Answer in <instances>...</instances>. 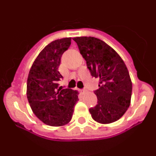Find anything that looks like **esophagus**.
I'll return each mask as SVG.
<instances>
[{
    "instance_id": "obj_1",
    "label": "esophagus",
    "mask_w": 156,
    "mask_h": 156,
    "mask_svg": "<svg viewBox=\"0 0 156 156\" xmlns=\"http://www.w3.org/2000/svg\"><path fill=\"white\" fill-rule=\"evenodd\" d=\"M80 91H81V93H82V94H85L87 92V90H81Z\"/></svg>"
}]
</instances>
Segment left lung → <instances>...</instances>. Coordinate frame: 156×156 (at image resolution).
I'll return each mask as SVG.
<instances>
[{
	"label": "left lung",
	"instance_id": "8db88e82",
	"mask_svg": "<svg viewBox=\"0 0 156 156\" xmlns=\"http://www.w3.org/2000/svg\"><path fill=\"white\" fill-rule=\"evenodd\" d=\"M80 54L92 76L99 80L94 94L98 105L89 109L94 120L108 124L119 119L130 105L132 82L124 62L101 40L92 37H75Z\"/></svg>",
	"mask_w": 156,
	"mask_h": 156
}]
</instances>
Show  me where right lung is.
Listing matches in <instances>:
<instances>
[{"label": "right lung", "mask_w": 156, "mask_h": 156, "mask_svg": "<svg viewBox=\"0 0 156 156\" xmlns=\"http://www.w3.org/2000/svg\"><path fill=\"white\" fill-rule=\"evenodd\" d=\"M71 44V38L52 41L38 55L27 79V94L36 116L44 123L61 126L70 122L79 92L58 88L62 78L58 71L61 57Z\"/></svg>", "instance_id": "1"}]
</instances>
